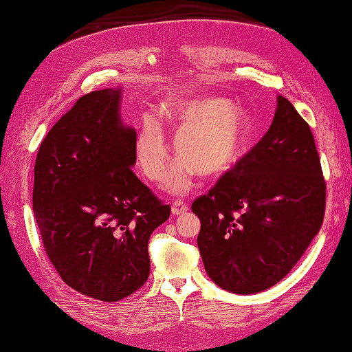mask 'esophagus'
Returning a JSON list of instances; mask_svg holds the SVG:
<instances>
[{
  "label": "esophagus",
  "mask_w": 352,
  "mask_h": 352,
  "mask_svg": "<svg viewBox=\"0 0 352 352\" xmlns=\"http://www.w3.org/2000/svg\"><path fill=\"white\" fill-rule=\"evenodd\" d=\"M186 211H188V205H185L181 200H176V202L171 205V214H173V216H181V214H185Z\"/></svg>",
  "instance_id": "34e87169"
}]
</instances>
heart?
I'll return each instance as SVG.
<instances>
[{
    "label": "heart",
    "instance_id": "heart-1",
    "mask_svg": "<svg viewBox=\"0 0 352 352\" xmlns=\"http://www.w3.org/2000/svg\"><path fill=\"white\" fill-rule=\"evenodd\" d=\"M164 116L177 132L176 153L182 157L166 182L176 195L190 188L197 171L205 177L226 173L249 146L250 118L241 104L216 97L171 100ZM135 156L144 176L160 182L170 162V146L161 121L144 120L135 141Z\"/></svg>",
    "mask_w": 352,
    "mask_h": 352
}]
</instances>
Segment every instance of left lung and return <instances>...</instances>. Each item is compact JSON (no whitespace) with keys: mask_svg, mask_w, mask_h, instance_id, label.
Returning <instances> with one entry per match:
<instances>
[{"mask_svg":"<svg viewBox=\"0 0 352 352\" xmlns=\"http://www.w3.org/2000/svg\"><path fill=\"white\" fill-rule=\"evenodd\" d=\"M276 103L261 141L191 205L208 276L239 295L281 281L324 221L325 181L310 126L289 100Z\"/></svg>","mask_w":352,"mask_h":352,"instance_id":"1","label":"left lung"}]
</instances>
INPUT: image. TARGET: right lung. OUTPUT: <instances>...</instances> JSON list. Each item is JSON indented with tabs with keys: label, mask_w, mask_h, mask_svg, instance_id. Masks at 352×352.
I'll return each instance as SVG.
<instances>
[{
	"label": "right lung",
	"mask_w": 352,
	"mask_h": 352,
	"mask_svg": "<svg viewBox=\"0 0 352 352\" xmlns=\"http://www.w3.org/2000/svg\"><path fill=\"white\" fill-rule=\"evenodd\" d=\"M121 88L89 92L52 127L34 164L33 211L63 283L117 302L150 274L148 239L170 205L132 171L133 127L120 117Z\"/></svg>",
	"instance_id": "obj_1"
}]
</instances>
